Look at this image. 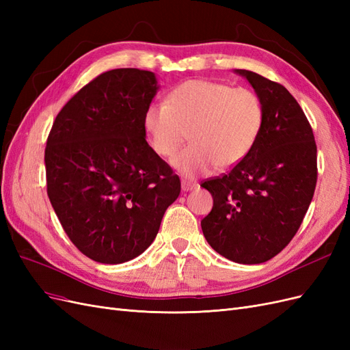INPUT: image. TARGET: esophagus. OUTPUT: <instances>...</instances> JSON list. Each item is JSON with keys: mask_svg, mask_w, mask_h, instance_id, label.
Here are the masks:
<instances>
[{"mask_svg": "<svg viewBox=\"0 0 350 350\" xmlns=\"http://www.w3.org/2000/svg\"><path fill=\"white\" fill-rule=\"evenodd\" d=\"M181 188H183L184 193L193 191V189L197 188V184H196V183H191V181H185V179H184V181L181 183Z\"/></svg>", "mask_w": 350, "mask_h": 350, "instance_id": "1", "label": "esophagus"}]
</instances>
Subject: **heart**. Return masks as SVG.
Here are the masks:
<instances>
[{
	"label": "heart",
	"mask_w": 350,
	"mask_h": 350,
	"mask_svg": "<svg viewBox=\"0 0 350 350\" xmlns=\"http://www.w3.org/2000/svg\"><path fill=\"white\" fill-rule=\"evenodd\" d=\"M264 122L258 94L211 80H188L167 102H156L144 113V129L153 150L162 157L176 153L188 137L191 144L172 159L185 178L239 163L256 146Z\"/></svg>",
	"instance_id": "heart-1"
}]
</instances>
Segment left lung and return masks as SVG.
<instances>
[{
  "instance_id": "obj_1",
  "label": "left lung",
  "mask_w": 350,
  "mask_h": 350,
  "mask_svg": "<svg viewBox=\"0 0 350 350\" xmlns=\"http://www.w3.org/2000/svg\"><path fill=\"white\" fill-rule=\"evenodd\" d=\"M261 99L258 140L229 174L201 183L213 208L201 220L204 238L239 264L269 261L288 245L308 210L317 184V146L299 103L257 72L235 70Z\"/></svg>"
}]
</instances>
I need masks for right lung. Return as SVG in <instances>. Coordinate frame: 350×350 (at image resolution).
<instances>
[{"label":"right lung","mask_w":350,"mask_h":350,"mask_svg":"<svg viewBox=\"0 0 350 350\" xmlns=\"http://www.w3.org/2000/svg\"><path fill=\"white\" fill-rule=\"evenodd\" d=\"M154 72H102L64 105L45 149L46 191L66 234L84 256L120 264L154 241L181 181L146 142Z\"/></svg>","instance_id":"add662e5"}]
</instances>
